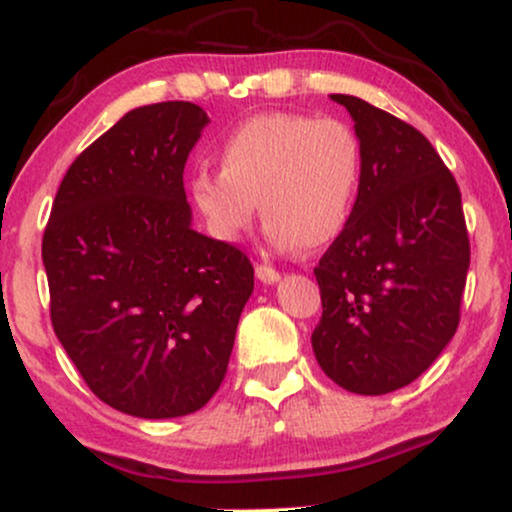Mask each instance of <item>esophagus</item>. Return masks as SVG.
<instances>
[{"label":"esophagus","mask_w":512,"mask_h":512,"mask_svg":"<svg viewBox=\"0 0 512 512\" xmlns=\"http://www.w3.org/2000/svg\"><path fill=\"white\" fill-rule=\"evenodd\" d=\"M256 277L263 284H275V282L282 280L280 272H277L275 268H270V265H256Z\"/></svg>","instance_id":"34e87169"}]
</instances>
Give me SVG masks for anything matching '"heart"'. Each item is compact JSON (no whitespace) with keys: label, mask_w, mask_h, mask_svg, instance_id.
<instances>
[{"label":"heart","mask_w":512,"mask_h":512,"mask_svg":"<svg viewBox=\"0 0 512 512\" xmlns=\"http://www.w3.org/2000/svg\"><path fill=\"white\" fill-rule=\"evenodd\" d=\"M221 174L190 181L197 214L218 242H240L258 204L275 249H322L353 216L362 183V143L341 119L263 112L230 131L218 148Z\"/></svg>","instance_id":"1"}]
</instances>
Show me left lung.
Segmentation results:
<instances>
[{
  "instance_id": "1",
  "label": "left lung",
  "mask_w": 512,
  "mask_h": 512,
  "mask_svg": "<svg viewBox=\"0 0 512 512\" xmlns=\"http://www.w3.org/2000/svg\"><path fill=\"white\" fill-rule=\"evenodd\" d=\"M355 122L362 183L353 216L315 268L324 374L357 395L409 386L459 327L470 244L461 192L421 131L357 96L331 94Z\"/></svg>"
}]
</instances>
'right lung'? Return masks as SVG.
Segmentation results:
<instances>
[{
  "mask_svg": "<svg viewBox=\"0 0 512 512\" xmlns=\"http://www.w3.org/2000/svg\"><path fill=\"white\" fill-rule=\"evenodd\" d=\"M207 124L188 101L126 112L72 162L44 230L53 331L129 416L202 409L254 291L249 258L192 228L183 169Z\"/></svg>",
  "mask_w": 512,
  "mask_h": 512,
  "instance_id": "obj_1",
  "label": "right lung"
}]
</instances>
